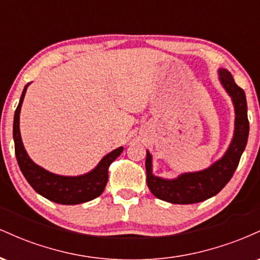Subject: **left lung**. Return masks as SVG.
I'll return each mask as SVG.
<instances>
[{
	"label": "left lung",
	"mask_w": 260,
	"mask_h": 260,
	"mask_svg": "<svg viewBox=\"0 0 260 260\" xmlns=\"http://www.w3.org/2000/svg\"><path fill=\"white\" fill-rule=\"evenodd\" d=\"M220 80L232 98L236 111L235 136L222 159L211 168L194 174H184L176 180H162L151 174V155L147 151L145 169L149 189L156 198L172 204H193L211 198L228 184L234 176L249 133L247 100L243 89L235 83L231 73L220 70Z\"/></svg>",
	"instance_id": "obj_1"
}]
</instances>
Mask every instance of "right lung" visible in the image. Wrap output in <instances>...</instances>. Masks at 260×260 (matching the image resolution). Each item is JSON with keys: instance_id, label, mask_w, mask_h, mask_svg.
Here are the masks:
<instances>
[{"instance_id": "1", "label": "right lung", "mask_w": 260, "mask_h": 260, "mask_svg": "<svg viewBox=\"0 0 260 260\" xmlns=\"http://www.w3.org/2000/svg\"><path fill=\"white\" fill-rule=\"evenodd\" d=\"M26 88L28 85H25L24 90L22 92L19 104L14 112L13 121L14 150H16L18 165H19L22 174L24 175L25 180L34 188L35 192H38L39 194L45 197L49 201L58 203V204H80V203L89 202L99 197L105 189L107 180H109L110 164L120 156V154L123 151V148L120 147L107 154L95 170L84 176H78V177H64V176L53 175L38 166L37 164L32 162L26 154L19 132V113Z\"/></svg>"}]
</instances>
